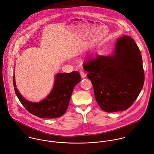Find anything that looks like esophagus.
<instances>
[{"instance_id":"esophagus-1","label":"esophagus","mask_w":154,"mask_h":154,"mask_svg":"<svg viewBox=\"0 0 154 154\" xmlns=\"http://www.w3.org/2000/svg\"><path fill=\"white\" fill-rule=\"evenodd\" d=\"M80 75H81L82 78H85L86 76V74L83 71H81L80 72Z\"/></svg>"}]
</instances>
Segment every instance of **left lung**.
Wrapping results in <instances>:
<instances>
[{
    "instance_id": "8db88e82",
    "label": "left lung",
    "mask_w": 154,
    "mask_h": 154,
    "mask_svg": "<svg viewBox=\"0 0 154 154\" xmlns=\"http://www.w3.org/2000/svg\"><path fill=\"white\" fill-rule=\"evenodd\" d=\"M84 65L97 103L105 112L128 109L143 88L144 72L141 52L129 36L117 38L112 55H97Z\"/></svg>"
}]
</instances>
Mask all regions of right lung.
Returning a JSON list of instances; mask_svg holds the SVG:
<instances>
[{"instance_id": "add662e5", "label": "right lung", "mask_w": 154, "mask_h": 154, "mask_svg": "<svg viewBox=\"0 0 154 154\" xmlns=\"http://www.w3.org/2000/svg\"><path fill=\"white\" fill-rule=\"evenodd\" d=\"M80 78L77 71L57 74L53 88L49 94L36 103L26 100L16 88L15 73L13 75V85L17 97L29 112L39 118L56 119L66 112L74 88L80 81Z\"/></svg>"}]
</instances>
